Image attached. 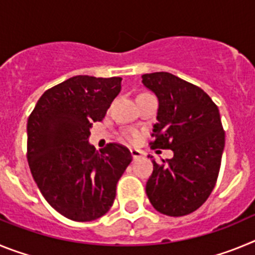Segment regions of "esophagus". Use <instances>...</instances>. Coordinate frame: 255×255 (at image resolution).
Listing matches in <instances>:
<instances>
[{
    "mask_svg": "<svg viewBox=\"0 0 255 255\" xmlns=\"http://www.w3.org/2000/svg\"><path fill=\"white\" fill-rule=\"evenodd\" d=\"M130 153H131V155H132V159H138V158H140L141 155H143V152L139 149H130Z\"/></svg>",
    "mask_w": 255,
    "mask_h": 255,
    "instance_id": "esophagus-1",
    "label": "esophagus"
}]
</instances>
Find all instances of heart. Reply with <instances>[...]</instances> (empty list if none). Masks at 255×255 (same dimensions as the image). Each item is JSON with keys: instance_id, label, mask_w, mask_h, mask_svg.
<instances>
[{"instance_id": "heart-1", "label": "heart", "mask_w": 255, "mask_h": 255, "mask_svg": "<svg viewBox=\"0 0 255 255\" xmlns=\"http://www.w3.org/2000/svg\"><path fill=\"white\" fill-rule=\"evenodd\" d=\"M125 136H126V139H128V140H130V141L134 140V134H132V132H126Z\"/></svg>"}]
</instances>
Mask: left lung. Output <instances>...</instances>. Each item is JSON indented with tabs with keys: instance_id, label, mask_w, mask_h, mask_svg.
<instances>
[{
	"instance_id": "obj_1",
	"label": "left lung",
	"mask_w": 255,
	"mask_h": 255,
	"mask_svg": "<svg viewBox=\"0 0 255 255\" xmlns=\"http://www.w3.org/2000/svg\"><path fill=\"white\" fill-rule=\"evenodd\" d=\"M141 78L159 102L150 147L173 152L162 163L152 161L148 199L166 216L189 215L208 199L217 181L225 147L220 111L203 89L172 74Z\"/></svg>"
}]
</instances>
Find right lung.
Returning <instances> with one entry per match:
<instances>
[{"mask_svg":"<svg viewBox=\"0 0 255 255\" xmlns=\"http://www.w3.org/2000/svg\"><path fill=\"white\" fill-rule=\"evenodd\" d=\"M121 78L78 75L44 92L28 119V163L40 193L69 220L102 217L114 204L116 184L132 157L119 143L100 152L89 129L102 121L121 91Z\"/></svg>","mask_w":255,"mask_h":255,"instance_id":"1","label":"right lung"}]
</instances>
